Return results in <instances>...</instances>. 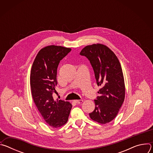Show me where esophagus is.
I'll return each instance as SVG.
<instances>
[{
  "label": "esophagus",
  "mask_w": 153,
  "mask_h": 153,
  "mask_svg": "<svg viewBox=\"0 0 153 153\" xmlns=\"http://www.w3.org/2000/svg\"><path fill=\"white\" fill-rule=\"evenodd\" d=\"M73 102H75V103H82L83 102V100H82V99H80V100H73Z\"/></svg>",
  "instance_id": "1"
}]
</instances>
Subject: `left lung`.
Here are the masks:
<instances>
[{
    "mask_svg": "<svg viewBox=\"0 0 153 153\" xmlns=\"http://www.w3.org/2000/svg\"><path fill=\"white\" fill-rule=\"evenodd\" d=\"M80 54L90 60L97 84L101 87L90 117L99 123L110 122L117 116L125 99V86L119 60L110 48L100 43L85 47Z\"/></svg>",
    "mask_w": 153,
    "mask_h": 153,
    "instance_id": "left-lung-1",
    "label": "left lung"
}]
</instances>
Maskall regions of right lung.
I'll list each match as a JSON object with an SVG mask.
<instances>
[{"instance_id": "obj_1", "label": "right lung", "mask_w": 153, "mask_h": 153, "mask_svg": "<svg viewBox=\"0 0 153 153\" xmlns=\"http://www.w3.org/2000/svg\"><path fill=\"white\" fill-rule=\"evenodd\" d=\"M71 49L50 45L42 48L37 54L30 74V86L33 100L45 121L53 128H59L68 121L72 105L57 99V70L60 61Z\"/></svg>"}]
</instances>
